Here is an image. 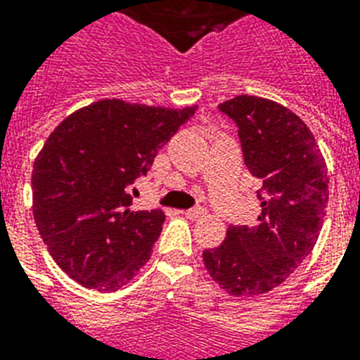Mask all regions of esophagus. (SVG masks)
<instances>
[{"instance_id":"esophagus-1","label":"esophagus","mask_w":360,"mask_h":360,"mask_svg":"<svg viewBox=\"0 0 360 360\" xmlns=\"http://www.w3.org/2000/svg\"><path fill=\"white\" fill-rule=\"evenodd\" d=\"M185 214L188 217V219H202V217H205L207 214V211L203 207H194V209H188V211H185Z\"/></svg>"}]
</instances>
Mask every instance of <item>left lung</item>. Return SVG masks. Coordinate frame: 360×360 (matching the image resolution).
Wrapping results in <instances>:
<instances>
[{
    "label": "left lung",
    "instance_id": "8db88e82",
    "mask_svg": "<svg viewBox=\"0 0 360 360\" xmlns=\"http://www.w3.org/2000/svg\"><path fill=\"white\" fill-rule=\"evenodd\" d=\"M219 108L237 123L246 168L262 183V213L257 226H230L203 263L230 295H262L312 252L329 202L327 166L307 123L282 104L239 95Z\"/></svg>",
    "mask_w": 360,
    "mask_h": 360
}]
</instances>
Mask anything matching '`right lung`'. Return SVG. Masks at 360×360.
Masks as SVG:
<instances>
[{
    "label": "right lung",
    "instance_id": "right-lung-1",
    "mask_svg": "<svg viewBox=\"0 0 360 360\" xmlns=\"http://www.w3.org/2000/svg\"><path fill=\"white\" fill-rule=\"evenodd\" d=\"M196 108L104 98L48 136L31 172L33 217L53 262L78 284L115 291L146 265L166 217L132 211L130 186Z\"/></svg>",
    "mask_w": 360,
    "mask_h": 360
}]
</instances>
